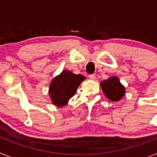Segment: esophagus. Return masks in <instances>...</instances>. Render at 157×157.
I'll return each instance as SVG.
<instances>
[{"mask_svg":"<svg viewBox=\"0 0 157 157\" xmlns=\"http://www.w3.org/2000/svg\"><path fill=\"white\" fill-rule=\"evenodd\" d=\"M89 78H90V79H92V80H95L96 79V75H94V74L90 75H89Z\"/></svg>","mask_w":157,"mask_h":157,"instance_id":"1","label":"esophagus"}]
</instances>
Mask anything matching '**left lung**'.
Listing matches in <instances>:
<instances>
[{"mask_svg": "<svg viewBox=\"0 0 157 157\" xmlns=\"http://www.w3.org/2000/svg\"><path fill=\"white\" fill-rule=\"evenodd\" d=\"M101 86L105 96L112 101L121 99L125 94V88L117 77H111L101 82Z\"/></svg>", "mask_w": 157, "mask_h": 157, "instance_id": "8db88e82", "label": "left lung"}]
</instances>
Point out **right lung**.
Wrapping results in <instances>:
<instances>
[{
  "mask_svg": "<svg viewBox=\"0 0 157 157\" xmlns=\"http://www.w3.org/2000/svg\"><path fill=\"white\" fill-rule=\"evenodd\" d=\"M85 79L82 75H75L70 71H63L53 78L49 87V95L53 105L62 107L73 97L78 86Z\"/></svg>",
  "mask_w": 157,
  "mask_h": 157,
  "instance_id": "obj_1",
  "label": "right lung"
}]
</instances>
